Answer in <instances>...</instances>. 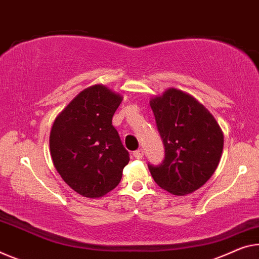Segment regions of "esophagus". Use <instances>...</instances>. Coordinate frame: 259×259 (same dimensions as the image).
Returning a JSON list of instances; mask_svg holds the SVG:
<instances>
[{"instance_id":"esophagus-1","label":"esophagus","mask_w":259,"mask_h":259,"mask_svg":"<svg viewBox=\"0 0 259 259\" xmlns=\"http://www.w3.org/2000/svg\"><path fill=\"white\" fill-rule=\"evenodd\" d=\"M133 156L135 158H138V160H141V158L143 157V150L142 149L135 150V152H133Z\"/></svg>"}]
</instances>
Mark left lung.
Listing matches in <instances>:
<instances>
[{"mask_svg": "<svg viewBox=\"0 0 259 259\" xmlns=\"http://www.w3.org/2000/svg\"><path fill=\"white\" fill-rule=\"evenodd\" d=\"M164 157L148 169L158 186L184 196L198 190L214 174L224 148V134L196 98L171 88L150 101Z\"/></svg>", "mask_w": 259, "mask_h": 259, "instance_id": "left-lung-1", "label": "left lung"}]
</instances>
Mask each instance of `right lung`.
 <instances>
[{
  "label": "right lung",
  "mask_w": 259,
  "mask_h": 259,
  "mask_svg": "<svg viewBox=\"0 0 259 259\" xmlns=\"http://www.w3.org/2000/svg\"><path fill=\"white\" fill-rule=\"evenodd\" d=\"M121 96L102 84L78 94L55 119L51 156L62 180L77 193L102 197L120 183L130 153L112 125Z\"/></svg>",
  "instance_id": "obj_1"
}]
</instances>
